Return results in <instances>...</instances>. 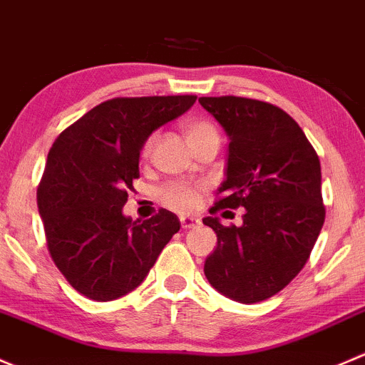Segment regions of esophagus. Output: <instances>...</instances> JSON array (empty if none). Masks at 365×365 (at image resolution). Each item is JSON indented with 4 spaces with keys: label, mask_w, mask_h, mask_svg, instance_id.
<instances>
[{
    "label": "esophagus",
    "mask_w": 365,
    "mask_h": 365,
    "mask_svg": "<svg viewBox=\"0 0 365 365\" xmlns=\"http://www.w3.org/2000/svg\"><path fill=\"white\" fill-rule=\"evenodd\" d=\"M179 220H181V227L184 228V230H187V228H195L200 225V220L195 216H181Z\"/></svg>",
    "instance_id": "1"
}]
</instances>
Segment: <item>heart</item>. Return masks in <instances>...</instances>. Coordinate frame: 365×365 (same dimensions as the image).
Returning <instances> with one entry per match:
<instances>
[{
    "label": "heart",
    "instance_id": "heart-1",
    "mask_svg": "<svg viewBox=\"0 0 365 365\" xmlns=\"http://www.w3.org/2000/svg\"><path fill=\"white\" fill-rule=\"evenodd\" d=\"M181 130L184 137H186L187 144L191 145V149L197 148L202 142L209 140V138H217L216 128L210 125L209 121H205V119H184L181 123ZM153 144H155V137H149L144 145V156L149 155ZM198 198H200V186L191 182H170L161 190V200L167 205H170L172 209L178 210L193 209L198 204Z\"/></svg>",
    "mask_w": 365,
    "mask_h": 365
}]
</instances>
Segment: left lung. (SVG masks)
<instances>
[{
	"label": "left lung",
	"instance_id": "8db88e82",
	"mask_svg": "<svg viewBox=\"0 0 365 365\" xmlns=\"http://www.w3.org/2000/svg\"><path fill=\"white\" fill-rule=\"evenodd\" d=\"M228 137L220 202L210 212L244 207L240 227L204 217L217 235L205 258L210 287L242 304L283 290L302 270L325 221L317 151L294 119L265 101L202 96Z\"/></svg>",
	"mask_w": 365,
	"mask_h": 365
}]
</instances>
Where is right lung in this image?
<instances>
[{
  "instance_id": "obj_1",
  "label": "right lung",
  "mask_w": 365,
  "mask_h": 365,
  "mask_svg": "<svg viewBox=\"0 0 365 365\" xmlns=\"http://www.w3.org/2000/svg\"><path fill=\"white\" fill-rule=\"evenodd\" d=\"M197 96L114 98L96 105L52 144L36 191L51 257L91 300L138 287L181 221L160 209L145 221L125 216L145 140L193 107Z\"/></svg>"
}]
</instances>
